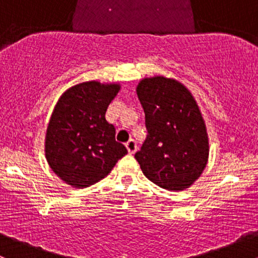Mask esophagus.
<instances>
[{
    "label": "esophagus",
    "mask_w": 258,
    "mask_h": 258,
    "mask_svg": "<svg viewBox=\"0 0 258 258\" xmlns=\"http://www.w3.org/2000/svg\"><path fill=\"white\" fill-rule=\"evenodd\" d=\"M125 147H126V149H128L129 154H134L135 151H137V143H135V140L130 139L129 142L125 144Z\"/></svg>",
    "instance_id": "obj_1"
}]
</instances>
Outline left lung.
I'll list each match as a JSON object with an SVG mask.
<instances>
[{
  "mask_svg": "<svg viewBox=\"0 0 258 258\" xmlns=\"http://www.w3.org/2000/svg\"><path fill=\"white\" fill-rule=\"evenodd\" d=\"M137 94L148 130L135 154L143 174L166 190H185L209 158L206 125L196 100L181 83L160 76L140 81Z\"/></svg>",
  "mask_w": 258,
  "mask_h": 258,
  "instance_id": "left-lung-1",
  "label": "left lung"
}]
</instances>
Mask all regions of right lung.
<instances>
[{
	"label": "right lung",
	"mask_w": 258,
	"mask_h": 258,
	"mask_svg": "<svg viewBox=\"0 0 258 258\" xmlns=\"http://www.w3.org/2000/svg\"><path fill=\"white\" fill-rule=\"evenodd\" d=\"M116 83L84 82L66 90L55 104L46 134L50 169L74 187L104 179L128 150L115 140L105 111L118 94Z\"/></svg>",
	"instance_id": "add662e5"
}]
</instances>
